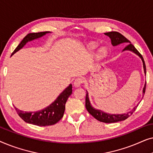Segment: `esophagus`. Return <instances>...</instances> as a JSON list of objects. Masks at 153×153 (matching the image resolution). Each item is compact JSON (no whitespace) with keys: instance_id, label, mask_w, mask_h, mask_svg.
Masks as SVG:
<instances>
[{"instance_id":"34e87169","label":"esophagus","mask_w":153,"mask_h":153,"mask_svg":"<svg viewBox=\"0 0 153 153\" xmlns=\"http://www.w3.org/2000/svg\"><path fill=\"white\" fill-rule=\"evenodd\" d=\"M82 79H80V78H77L75 79V80L74 81V83H73V84H74V87H79L81 85V83H82Z\"/></svg>"}]
</instances>
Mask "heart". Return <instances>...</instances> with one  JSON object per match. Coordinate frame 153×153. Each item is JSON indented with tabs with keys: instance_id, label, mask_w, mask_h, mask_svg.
<instances>
[{
	"instance_id": "obj_1",
	"label": "heart",
	"mask_w": 153,
	"mask_h": 153,
	"mask_svg": "<svg viewBox=\"0 0 153 153\" xmlns=\"http://www.w3.org/2000/svg\"><path fill=\"white\" fill-rule=\"evenodd\" d=\"M96 47H97V46H96L95 45H90L89 48L91 49H95ZM99 53H100V56H101V57H102V56H104V54H105L106 50L104 49V48H102V49L99 51Z\"/></svg>"
}]
</instances>
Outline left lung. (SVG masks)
Here are the masks:
<instances>
[{"label":"left lung","instance_id":"1","mask_svg":"<svg viewBox=\"0 0 153 153\" xmlns=\"http://www.w3.org/2000/svg\"><path fill=\"white\" fill-rule=\"evenodd\" d=\"M104 35H107L108 37H109V38L111 39V45L113 46H114V47L115 46L120 45V44H123V43L127 44V45L128 43V45L125 47V49L123 50V51H130L131 52H133V53H134L135 54H137V56H139V57L141 58L142 62H143L144 73H145V74H146V65H145V62H144L143 56L141 55V53L137 51V49L134 47V46L131 45L130 42H129L126 37L123 36V35L122 34H120V33L116 32V31L105 33H104ZM146 87V82L145 83V85H144V87L143 88V96L144 95V94H145ZM86 92L87 93H86V97H85V108H86L88 111L90 113V114H91L94 118L97 119V120L100 121V122H103L106 123H112L119 122V121L125 120V119L129 118V117L134 112L136 108H137V107L138 106V105L134 106L132 110L130 111L127 112V114H108V113H106L102 110L97 109V108H94L93 106L91 105V102H90L88 91Z\"/></svg>","mask_w":153,"mask_h":153}]
</instances>
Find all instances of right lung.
Instances as JSON below:
<instances>
[{
    "label": "right lung",
    "instance_id": "right-lung-1",
    "mask_svg": "<svg viewBox=\"0 0 153 153\" xmlns=\"http://www.w3.org/2000/svg\"><path fill=\"white\" fill-rule=\"evenodd\" d=\"M50 33L51 32L46 31V32L29 33L23 39V40L17 46L12 55L22 49L28 42L40 38L44 35ZM72 93V84H70L58 95L55 101L43 109L37 111L28 112L18 109L15 106L14 108L20 118H22L26 123L37 125V126H49V125L56 124L63 116L65 109V103Z\"/></svg>",
    "mask_w": 153,
    "mask_h": 153
}]
</instances>
